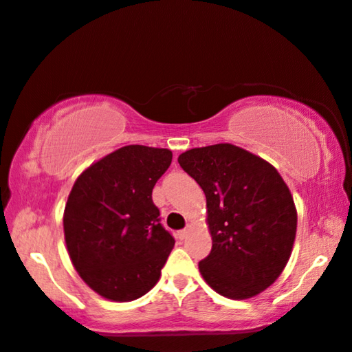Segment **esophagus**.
<instances>
[{"mask_svg":"<svg viewBox=\"0 0 352 352\" xmlns=\"http://www.w3.org/2000/svg\"><path fill=\"white\" fill-rule=\"evenodd\" d=\"M177 236H178V239H185V237L188 236V228H185V230H180L177 232Z\"/></svg>","mask_w":352,"mask_h":352,"instance_id":"34e87169","label":"esophagus"}]
</instances>
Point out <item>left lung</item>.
Instances as JSON below:
<instances>
[{
    "instance_id": "obj_1",
    "label": "left lung",
    "mask_w": 352,
    "mask_h": 352,
    "mask_svg": "<svg viewBox=\"0 0 352 352\" xmlns=\"http://www.w3.org/2000/svg\"><path fill=\"white\" fill-rule=\"evenodd\" d=\"M178 164L207 199L212 250L199 261L217 294L245 300L268 289L290 258L296 209L273 166L231 143L192 148Z\"/></svg>"
}]
</instances>
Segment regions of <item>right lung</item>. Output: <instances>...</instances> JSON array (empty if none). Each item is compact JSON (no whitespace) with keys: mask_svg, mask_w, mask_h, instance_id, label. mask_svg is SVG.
I'll return each mask as SVG.
<instances>
[{"mask_svg":"<svg viewBox=\"0 0 352 352\" xmlns=\"http://www.w3.org/2000/svg\"><path fill=\"white\" fill-rule=\"evenodd\" d=\"M172 151L129 145L94 162L68 196L63 231L72 263L94 292L132 301L150 292L174 249L151 192Z\"/></svg>","mask_w":352,"mask_h":352,"instance_id":"1","label":"right lung"}]
</instances>
